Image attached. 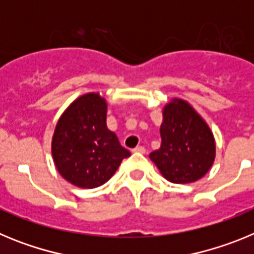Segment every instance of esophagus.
I'll list each match as a JSON object with an SVG mask.
<instances>
[{
    "mask_svg": "<svg viewBox=\"0 0 254 254\" xmlns=\"http://www.w3.org/2000/svg\"><path fill=\"white\" fill-rule=\"evenodd\" d=\"M133 151L134 152H140V154H145V152H146V149H145L143 146H137L136 149H133Z\"/></svg>",
    "mask_w": 254,
    "mask_h": 254,
    "instance_id": "1",
    "label": "esophagus"
}]
</instances>
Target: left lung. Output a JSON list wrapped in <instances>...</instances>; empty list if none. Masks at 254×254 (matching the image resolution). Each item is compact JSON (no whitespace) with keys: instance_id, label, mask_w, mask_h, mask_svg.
Wrapping results in <instances>:
<instances>
[{"instance_id":"8db88e82","label":"left lung","mask_w":254,"mask_h":254,"mask_svg":"<svg viewBox=\"0 0 254 254\" xmlns=\"http://www.w3.org/2000/svg\"><path fill=\"white\" fill-rule=\"evenodd\" d=\"M160 149L150 154L165 179L192 183L210 170L216 155L214 134L194 108L174 98L163 109Z\"/></svg>"}]
</instances>
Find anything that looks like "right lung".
<instances>
[{"label": "right lung", "instance_id": "right-lung-1", "mask_svg": "<svg viewBox=\"0 0 254 254\" xmlns=\"http://www.w3.org/2000/svg\"><path fill=\"white\" fill-rule=\"evenodd\" d=\"M131 152L107 127V102L99 93L78 96L60 117L52 137L58 173L71 185L96 188L113 177Z\"/></svg>", "mask_w": 254, "mask_h": 254}]
</instances>
